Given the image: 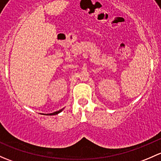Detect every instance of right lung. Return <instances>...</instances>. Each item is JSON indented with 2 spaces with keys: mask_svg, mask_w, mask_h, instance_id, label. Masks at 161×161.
<instances>
[{
  "mask_svg": "<svg viewBox=\"0 0 161 161\" xmlns=\"http://www.w3.org/2000/svg\"><path fill=\"white\" fill-rule=\"evenodd\" d=\"M63 109L64 108H62V109H60V110H59V111H57V112H53V113H50V114H48V115H57V114H59V112H61L63 111Z\"/></svg>",
  "mask_w": 161,
  "mask_h": 161,
  "instance_id": "right-lung-1",
  "label": "right lung"
}]
</instances>
